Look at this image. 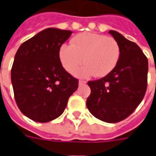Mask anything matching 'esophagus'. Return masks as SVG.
<instances>
[{
  "label": "esophagus",
  "mask_w": 156,
  "mask_h": 156,
  "mask_svg": "<svg viewBox=\"0 0 156 156\" xmlns=\"http://www.w3.org/2000/svg\"><path fill=\"white\" fill-rule=\"evenodd\" d=\"M86 83H87V81H85V80H79V84H84Z\"/></svg>",
  "instance_id": "esophagus-1"
}]
</instances>
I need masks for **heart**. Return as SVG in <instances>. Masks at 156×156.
<instances>
[{"label": "heart", "instance_id": "obj_1", "mask_svg": "<svg viewBox=\"0 0 156 156\" xmlns=\"http://www.w3.org/2000/svg\"><path fill=\"white\" fill-rule=\"evenodd\" d=\"M121 56L119 43L112 37L95 33H83L73 39L72 44H63L59 51L63 67L78 77H105L115 69Z\"/></svg>", "mask_w": 156, "mask_h": 156}]
</instances>
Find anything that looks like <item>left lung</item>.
Instances as JSON below:
<instances>
[{
  "mask_svg": "<svg viewBox=\"0 0 156 156\" xmlns=\"http://www.w3.org/2000/svg\"><path fill=\"white\" fill-rule=\"evenodd\" d=\"M109 33L120 44L119 62L104 78L88 82L91 93L86 105L96 118L115 123L130 116L144 99L149 66L146 55L138 44L116 31Z\"/></svg>",
  "mask_w": 156,
  "mask_h": 156,
  "instance_id": "left-lung-1",
  "label": "left lung"
}]
</instances>
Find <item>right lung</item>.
Returning a JSON list of instances; mask_svg holds the SVG:
<instances>
[{"label":"right lung","instance_id":"add662e5","mask_svg":"<svg viewBox=\"0 0 156 156\" xmlns=\"http://www.w3.org/2000/svg\"><path fill=\"white\" fill-rule=\"evenodd\" d=\"M72 31L49 28L18 48L11 71L14 98L22 113L33 121L48 122L67 107L78 80L64 69L61 46Z\"/></svg>","mask_w":156,"mask_h":156}]
</instances>
